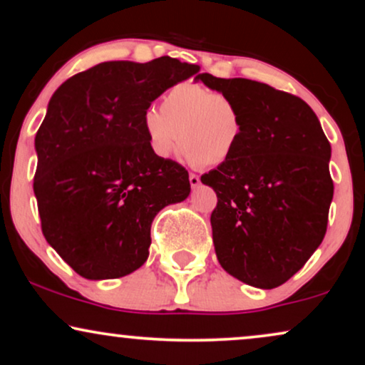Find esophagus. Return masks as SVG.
<instances>
[{
  "mask_svg": "<svg viewBox=\"0 0 365 365\" xmlns=\"http://www.w3.org/2000/svg\"><path fill=\"white\" fill-rule=\"evenodd\" d=\"M189 182H191V186H192V187H197L199 184H201V179H199L197 174L191 173V174H189Z\"/></svg>",
  "mask_w": 365,
  "mask_h": 365,
  "instance_id": "esophagus-1",
  "label": "esophagus"
}]
</instances>
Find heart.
Masks as SVG:
<instances>
[{
  "label": "heart",
  "mask_w": 365,
  "mask_h": 365,
  "mask_svg": "<svg viewBox=\"0 0 365 365\" xmlns=\"http://www.w3.org/2000/svg\"><path fill=\"white\" fill-rule=\"evenodd\" d=\"M144 131L153 151L166 158L176 148L189 161L217 166L236 153L244 136V116L227 94L192 83L174 84L164 93L159 113L144 114Z\"/></svg>",
  "instance_id": "obj_1"
}]
</instances>
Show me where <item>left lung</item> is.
Returning <instances> with one entry per match:
<instances>
[{"instance_id":"obj_1","label":"left lung","mask_w":365,"mask_h":365,"mask_svg":"<svg viewBox=\"0 0 365 365\" xmlns=\"http://www.w3.org/2000/svg\"><path fill=\"white\" fill-rule=\"evenodd\" d=\"M197 79L231 96L246 124L234 156L201 176L217 196L211 226L219 264L249 286L274 289L326 236L331 144L311 106L291 93L244 78Z\"/></svg>"}]
</instances>
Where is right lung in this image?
Instances as JSON below:
<instances>
[{"label":"right lung","instance_id":"obj_1","mask_svg":"<svg viewBox=\"0 0 365 365\" xmlns=\"http://www.w3.org/2000/svg\"><path fill=\"white\" fill-rule=\"evenodd\" d=\"M197 71L169 56L108 61L53 94L34 138L33 189L43 236L79 276L116 279L141 267L153 219L191 192L186 168L153 151L143 119Z\"/></svg>","mask_w":365,"mask_h":365}]
</instances>
